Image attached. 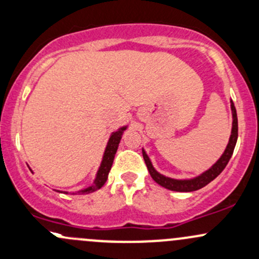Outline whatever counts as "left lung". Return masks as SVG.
<instances>
[{
	"mask_svg": "<svg viewBox=\"0 0 259 259\" xmlns=\"http://www.w3.org/2000/svg\"><path fill=\"white\" fill-rule=\"evenodd\" d=\"M231 104V111H232V128H231V135L229 143H227L226 149L221 154V157L216 160V163L213 165H211L207 170L202 171L201 174L196 175L193 178H185V179H175V178L166 177L162 173L157 170V169L153 166V163L151 158L147 154L146 149L142 148V153H143L144 162H146L147 168H148L149 174L153 178L157 184H159L163 188L168 189L171 191H179V193H190V191L199 190V189L206 186L208 183L212 182L216 177H219L220 173L225 169V166L227 165L229 160L232 157L233 149H235L236 143H237V137H238V121H237V112H236V107L233 105L232 100H230Z\"/></svg>",
	"mask_w": 259,
	"mask_h": 259,
	"instance_id": "1",
	"label": "left lung"
}]
</instances>
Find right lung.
<instances>
[{
    "mask_svg": "<svg viewBox=\"0 0 259 259\" xmlns=\"http://www.w3.org/2000/svg\"><path fill=\"white\" fill-rule=\"evenodd\" d=\"M127 128H128V124L119 127L118 130L113 131V132L111 133L110 137H108L106 147H105L104 155H102L101 163H100L99 169H97L95 179H94L93 184L89 185L88 188L80 189V190L75 191L73 194H79V195H82V194H90V193H94V191L99 190V189H101L102 186H104L108 178V173H110L111 170V166H112L113 159H115V154L116 152H117L118 144L119 142H121L122 135H123L124 131ZM30 171H32V169H30ZM64 193L68 194V191H64Z\"/></svg>",
    "mask_w": 259,
    "mask_h": 259,
    "instance_id": "1",
    "label": "right lung"
}]
</instances>
